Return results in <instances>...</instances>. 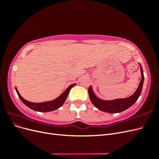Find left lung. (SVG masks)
Here are the masks:
<instances>
[{"label":"left lung","mask_w":159,"mask_h":159,"mask_svg":"<svg viewBox=\"0 0 159 159\" xmlns=\"http://www.w3.org/2000/svg\"><path fill=\"white\" fill-rule=\"evenodd\" d=\"M139 65H140L141 67L142 79L141 80L140 84L139 85L137 91L129 98L125 99H117L111 101L102 100L96 97V95L94 94L92 90V88H91V86H89L88 89L89 96L91 103L94 105V106H95L99 110L102 111L109 113H116L122 112L123 111L126 110L127 109L132 106L139 98L143 89V85L144 81L143 70L141 65L140 64H139Z\"/></svg>","instance_id":"8db88e82"}]
</instances>
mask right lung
I'll use <instances>...</instances> for the list:
<instances>
[{
  "label": "right lung",
  "instance_id": "obj_1",
  "mask_svg": "<svg viewBox=\"0 0 159 159\" xmlns=\"http://www.w3.org/2000/svg\"><path fill=\"white\" fill-rule=\"evenodd\" d=\"M75 85V84L70 85L69 87L66 89V90L64 91V92L62 93L59 97L56 98V99L50 101V102H43V103H32V102H28V101L24 99L20 95L16 88V91L19 98H20L22 102L28 107H30V109L34 111H37L48 112V111H52L58 109L64 104L67 97H68L70 89L72 88V87H74Z\"/></svg>",
  "mask_w": 159,
  "mask_h": 159
}]
</instances>
